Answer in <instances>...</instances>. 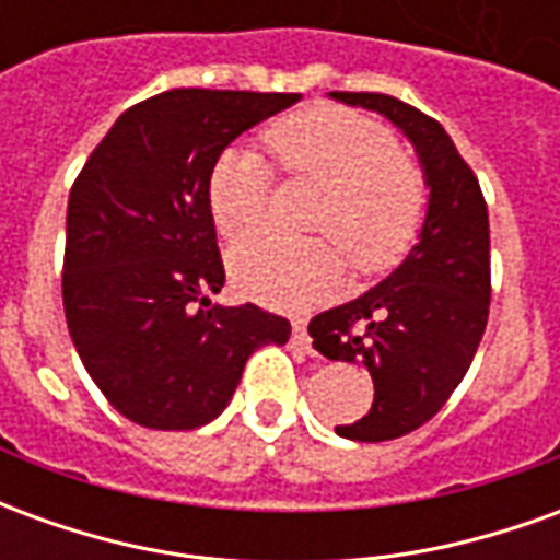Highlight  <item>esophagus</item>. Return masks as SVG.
Returning a JSON list of instances; mask_svg holds the SVG:
<instances>
[{
  "label": "esophagus",
  "instance_id": "34e87169",
  "mask_svg": "<svg viewBox=\"0 0 560 560\" xmlns=\"http://www.w3.org/2000/svg\"><path fill=\"white\" fill-rule=\"evenodd\" d=\"M291 341L296 345V348H303V351L312 353V336H308V327H305V320H293Z\"/></svg>",
  "mask_w": 560,
  "mask_h": 560
}]
</instances>
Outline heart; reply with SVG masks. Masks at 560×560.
Segmentation results:
<instances>
[{"mask_svg":"<svg viewBox=\"0 0 560 560\" xmlns=\"http://www.w3.org/2000/svg\"><path fill=\"white\" fill-rule=\"evenodd\" d=\"M269 149L291 173L324 183L312 228L332 236L353 269L393 267L420 231L425 185L389 131L341 107H312L279 119ZM209 212L228 240L260 224L269 200L267 161L248 147L224 149L209 173ZM233 284L276 308H305L339 288L341 257L327 240L255 233L228 252Z\"/></svg>","mask_w":560,"mask_h":560,"instance_id":"b5f03b06","label":"heart"}]
</instances>
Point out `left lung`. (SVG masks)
Wrapping results in <instances>:
<instances>
[{
    "label": "left lung",
    "mask_w": 560,
    "mask_h": 560,
    "mask_svg": "<svg viewBox=\"0 0 560 560\" xmlns=\"http://www.w3.org/2000/svg\"><path fill=\"white\" fill-rule=\"evenodd\" d=\"M381 114L417 152L429 188L408 257L351 303L312 317L315 351L363 363L375 401L363 420L336 425L351 441H393L420 429L462 384L489 320V212L480 183L441 122L381 92H329Z\"/></svg>",
    "instance_id": "8db88e82"
}]
</instances>
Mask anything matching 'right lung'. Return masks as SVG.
I'll list each match as a JSON object with an SVG mask.
<instances>
[{"instance_id":"add662e5","label":"right lung","mask_w":560,"mask_h":560,"mask_svg":"<svg viewBox=\"0 0 560 560\" xmlns=\"http://www.w3.org/2000/svg\"><path fill=\"white\" fill-rule=\"evenodd\" d=\"M296 92L171 90L104 135L68 197L62 303L71 341L116 411L185 432L219 417L264 345L291 324L257 305H219L224 264L209 173L243 131Z\"/></svg>"}]
</instances>
